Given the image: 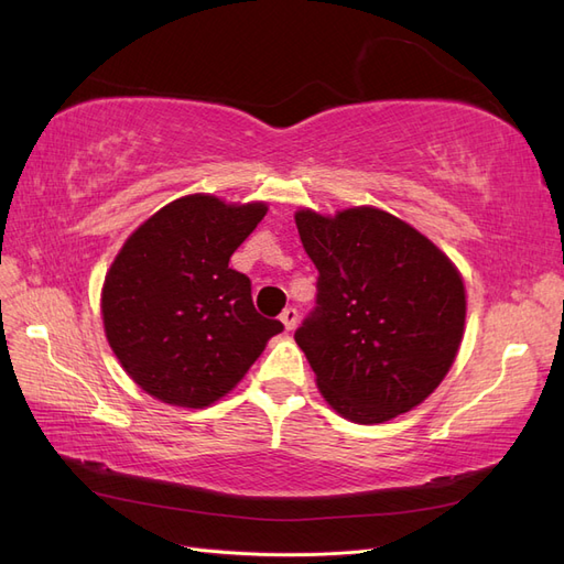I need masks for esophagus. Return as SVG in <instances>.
Masks as SVG:
<instances>
[{"label":"esophagus","instance_id":"obj_1","mask_svg":"<svg viewBox=\"0 0 564 564\" xmlns=\"http://www.w3.org/2000/svg\"><path fill=\"white\" fill-rule=\"evenodd\" d=\"M280 319H282V324H284V329L286 332H292L296 324H299V311L296 308H286L282 315H280Z\"/></svg>","mask_w":564,"mask_h":564}]
</instances>
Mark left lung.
<instances>
[{
  "mask_svg": "<svg viewBox=\"0 0 564 564\" xmlns=\"http://www.w3.org/2000/svg\"><path fill=\"white\" fill-rule=\"evenodd\" d=\"M317 268L315 308L294 338L340 416L383 423L421 404L460 346L466 289L429 237L373 207L296 212Z\"/></svg>",
  "mask_w": 564,
  "mask_h": 564,
  "instance_id": "left-lung-1",
  "label": "left lung"
}]
</instances>
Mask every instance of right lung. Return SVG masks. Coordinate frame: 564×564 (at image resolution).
<instances>
[{
  "label": "right lung",
  "instance_id": "1",
  "mask_svg": "<svg viewBox=\"0 0 564 564\" xmlns=\"http://www.w3.org/2000/svg\"><path fill=\"white\" fill-rule=\"evenodd\" d=\"M268 207L187 195L135 230L104 284V324L124 371L152 398L202 409L232 390L284 324L256 313L230 256Z\"/></svg>",
  "mask_w": 564,
  "mask_h": 564
}]
</instances>
